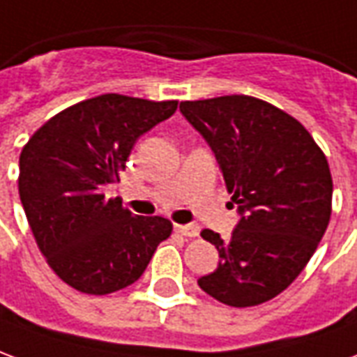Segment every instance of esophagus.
Returning <instances> with one entry per match:
<instances>
[{
  "instance_id": "obj_1",
  "label": "esophagus",
  "mask_w": 357,
  "mask_h": 357,
  "mask_svg": "<svg viewBox=\"0 0 357 357\" xmlns=\"http://www.w3.org/2000/svg\"><path fill=\"white\" fill-rule=\"evenodd\" d=\"M174 231L186 236V238H194L199 234V229L196 225H174Z\"/></svg>"
}]
</instances>
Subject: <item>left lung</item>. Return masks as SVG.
<instances>
[{
    "instance_id": "1",
    "label": "left lung",
    "mask_w": 357,
    "mask_h": 357,
    "mask_svg": "<svg viewBox=\"0 0 357 357\" xmlns=\"http://www.w3.org/2000/svg\"><path fill=\"white\" fill-rule=\"evenodd\" d=\"M181 113L209 144L240 215L229 240L202 231L219 265L199 288L232 307L264 304L292 284L327 231V158L304 125L252 96L181 102Z\"/></svg>"
}]
</instances>
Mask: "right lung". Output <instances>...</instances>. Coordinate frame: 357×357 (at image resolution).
<instances>
[{"label":"right lung","mask_w":357,"mask_h":357,"mask_svg":"<svg viewBox=\"0 0 357 357\" xmlns=\"http://www.w3.org/2000/svg\"><path fill=\"white\" fill-rule=\"evenodd\" d=\"M178 102L103 93L67 107L32 134L19 159V194L40 252L84 294H111L142 277L171 236L163 217H140L107 198L136 140Z\"/></svg>","instance_id":"1"}]
</instances>
